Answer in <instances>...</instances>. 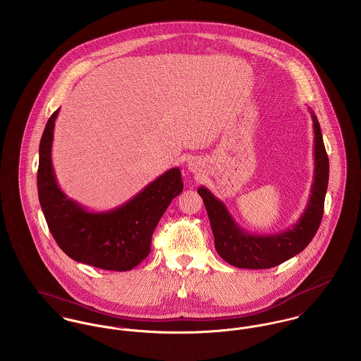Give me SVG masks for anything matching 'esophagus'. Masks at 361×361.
Listing matches in <instances>:
<instances>
[{"instance_id": "1", "label": "esophagus", "mask_w": 361, "mask_h": 361, "mask_svg": "<svg viewBox=\"0 0 361 361\" xmlns=\"http://www.w3.org/2000/svg\"><path fill=\"white\" fill-rule=\"evenodd\" d=\"M190 169H191V170L194 169V165H192V164H190Z\"/></svg>"}]
</instances>
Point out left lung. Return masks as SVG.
<instances>
[{
    "label": "left lung",
    "instance_id": "1",
    "mask_svg": "<svg viewBox=\"0 0 361 361\" xmlns=\"http://www.w3.org/2000/svg\"><path fill=\"white\" fill-rule=\"evenodd\" d=\"M309 112L314 132V174L305 210L294 225L274 235L249 233L236 224L222 200L206 187L197 188L209 214L214 247L228 264L245 269L274 268L301 252L316 235L324 212L330 164L317 116L312 110Z\"/></svg>",
    "mask_w": 361,
    "mask_h": 361
}]
</instances>
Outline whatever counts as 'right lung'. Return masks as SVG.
<instances>
[{"label":"right lung","mask_w":361,"mask_h":361,"mask_svg":"<svg viewBox=\"0 0 361 361\" xmlns=\"http://www.w3.org/2000/svg\"><path fill=\"white\" fill-rule=\"evenodd\" d=\"M47 122L39 142L38 197L56 243L77 262L106 269L130 271L151 251L152 233L170 202L183 192L178 167L149 183L126 203L107 212H89L64 194L52 166L57 114Z\"/></svg>","instance_id":"add662e5"}]
</instances>
